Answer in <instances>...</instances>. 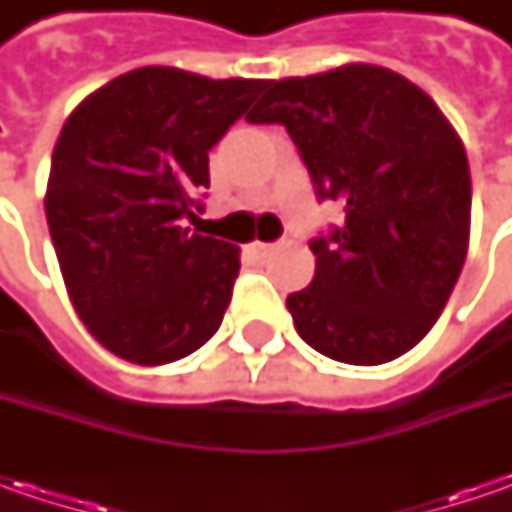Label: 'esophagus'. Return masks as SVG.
Instances as JSON below:
<instances>
[{"label":"esophagus","instance_id":"1","mask_svg":"<svg viewBox=\"0 0 512 512\" xmlns=\"http://www.w3.org/2000/svg\"><path fill=\"white\" fill-rule=\"evenodd\" d=\"M270 250H273V245H267V242H250V253H253V256H259V259L267 256Z\"/></svg>","mask_w":512,"mask_h":512}]
</instances>
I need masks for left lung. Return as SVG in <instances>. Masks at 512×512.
I'll list each match as a JSON object with an SVG mask.
<instances>
[{
    "mask_svg": "<svg viewBox=\"0 0 512 512\" xmlns=\"http://www.w3.org/2000/svg\"><path fill=\"white\" fill-rule=\"evenodd\" d=\"M247 119L285 125L316 196L344 213L310 242L313 282L287 296L299 336L344 364L399 359L442 316L467 256L459 133L410 79L364 62L270 82Z\"/></svg>",
    "mask_w": 512,
    "mask_h": 512,
    "instance_id": "obj_1",
    "label": "left lung"
}]
</instances>
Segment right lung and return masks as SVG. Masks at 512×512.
<instances>
[{
	"label": "right lung",
	"instance_id": "obj_1",
	"mask_svg": "<svg viewBox=\"0 0 512 512\" xmlns=\"http://www.w3.org/2000/svg\"><path fill=\"white\" fill-rule=\"evenodd\" d=\"M265 79L130 70L73 110L50 159L45 216L62 279L96 342L133 364L185 359L219 330L239 247L185 227L207 150Z\"/></svg>",
	"mask_w": 512,
	"mask_h": 512
}]
</instances>
